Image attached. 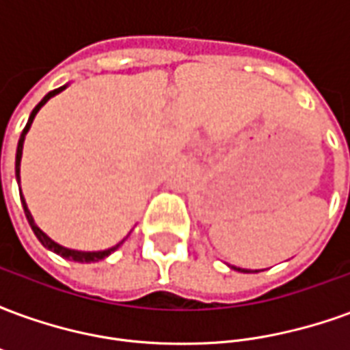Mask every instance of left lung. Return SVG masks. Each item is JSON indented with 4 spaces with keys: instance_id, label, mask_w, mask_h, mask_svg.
<instances>
[{
    "instance_id": "obj_1",
    "label": "left lung",
    "mask_w": 350,
    "mask_h": 350,
    "mask_svg": "<svg viewBox=\"0 0 350 350\" xmlns=\"http://www.w3.org/2000/svg\"><path fill=\"white\" fill-rule=\"evenodd\" d=\"M234 270H238V271H247V270H242V268H234Z\"/></svg>"
}]
</instances>
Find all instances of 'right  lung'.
<instances>
[{
  "mask_svg": "<svg viewBox=\"0 0 350 350\" xmlns=\"http://www.w3.org/2000/svg\"><path fill=\"white\" fill-rule=\"evenodd\" d=\"M65 88L67 86H62L57 88V90H54V92L46 93L44 97H42V100L37 105V107L33 108V112L29 114V120H27L26 127H24V131H22V135H20V140H18V148H16V165H14V168H16V180H18L20 183V159H22V148H24V138H26V133L29 131V127H31V123H33V118L37 116V112L41 110V107L46 103V100L50 99V97H54V95H57L59 92H64ZM20 198H22V204H24V213H26L27 217V223H29V227H31V230L35 232V236L39 238V242L46 247V250L54 251V253H57L59 257L64 258H69V260H75V262H97V260H100V258L108 257L112 251H116L120 245L123 243V240L120 243H116L114 247H110V250H105V251H77V250H67V247H64V245H59V243H56L54 240H50L49 236L42 232L41 228L35 225L33 217H31V213H29V210H27L26 206V200H24V197L20 195Z\"/></svg>",
  "mask_w": 350,
  "mask_h": 350,
  "instance_id": "obj_1",
  "label": "right lung"
}]
</instances>
